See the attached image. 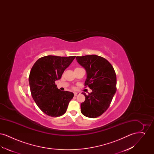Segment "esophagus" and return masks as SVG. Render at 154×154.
I'll use <instances>...</instances> for the list:
<instances>
[{
  "instance_id": "obj_1",
  "label": "esophagus",
  "mask_w": 154,
  "mask_h": 154,
  "mask_svg": "<svg viewBox=\"0 0 154 154\" xmlns=\"http://www.w3.org/2000/svg\"><path fill=\"white\" fill-rule=\"evenodd\" d=\"M80 94L79 92H74V96H76L79 95Z\"/></svg>"
}]
</instances>
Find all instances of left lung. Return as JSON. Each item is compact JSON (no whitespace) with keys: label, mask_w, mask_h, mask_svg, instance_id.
I'll list each match as a JSON object with an SVG mask.
<instances>
[{"label":"left lung","mask_w":154,"mask_h":154,"mask_svg":"<svg viewBox=\"0 0 154 154\" xmlns=\"http://www.w3.org/2000/svg\"><path fill=\"white\" fill-rule=\"evenodd\" d=\"M77 62L86 70L85 85L92 92L84 95L81 112L85 117L95 118L101 116L109 107L117 89V78L113 67L106 59L96 55L77 57Z\"/></svg>","instance_id":"left-lung-1"}]
</instances>
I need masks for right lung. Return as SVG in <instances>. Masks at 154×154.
I'll list each match as a JSON object with an SVG mask.
<instances>
[{"mask_svg": "<svg viewBox=\"0 0 154 154\" xmlns=\"http://www.w3.org/2000/svg\"><path fill=\"white\" fill-rule=\"evenodd\" d=\"M75 58L48 55L38 59L31 69L29 77L31 95L39 109L49 116L64 114L73 97V92L61 91L55 81L61 78Z\"/></svg>", "mask_w": 154, "mask_h": 154, "instance_id": "obj_1", "label": "right lung"}]
</instances>
